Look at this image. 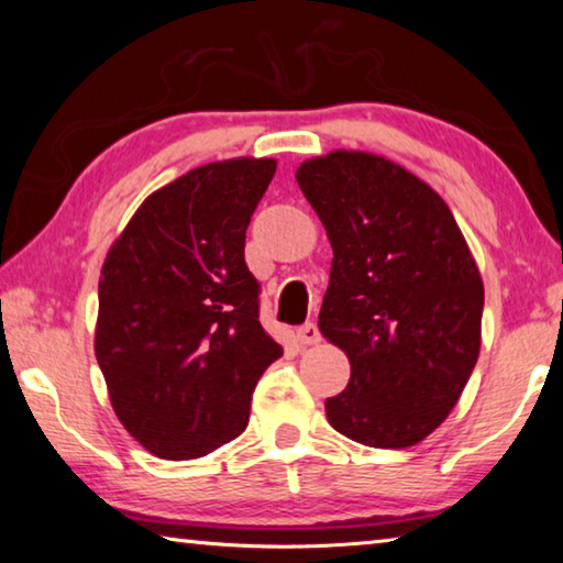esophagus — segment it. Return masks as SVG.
<instances>
[{
	"label": "esophagus",
	"instance_id": "1",
	"mask_svg": "<svg viewBox=\"0 0 563 563\" xmlns=\"http://www.w3.org/2000/svg\"><path fill=\"white\" fill-rule=\"evenodd\" d=\"M298 342H300V345H318L320 330H318L316 322H305L302 328H298Z\"/></svg>",
	"mask_w": 563,
	"mask_h": 563
}]
</instances>
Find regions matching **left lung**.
<instances>
[{"label":"left lung","instance_id":"1","mask_svg":"<svg viewBox=\"0 0 563 563\" xmlns=\"http://www.w3.org/2000/svg\"><path fill=\"white\" fill-rule=\"evenodd\" d=\"M295 178L332 245L318 328L350 360L328 422L377 450L422 442L479 357L484 285L470 245L442 196L385 156L330 151Z\"/></svg>","mask_w":563,"mask_h":563}]
</instances>
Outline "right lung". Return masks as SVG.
Listing matches in <instances>:
<instances>
[{
	"mask_svg": "<svg viewBox=\"0 0 563 563\" xmlns=\"http://www.w3.org/2000/svg\"><path fill=\"white\" fill-rule=\"evenodd\" d=\"M275 168L241 156L188 170L139 206L103 261L93 350L113 412L161 460L235 440L283 355L243 255Z\"/></svg>",
	"mask_w": 563,
	"mask_h": 563,
	"instance_id": "1",
	"label": "right lung"
}]
</instances>
